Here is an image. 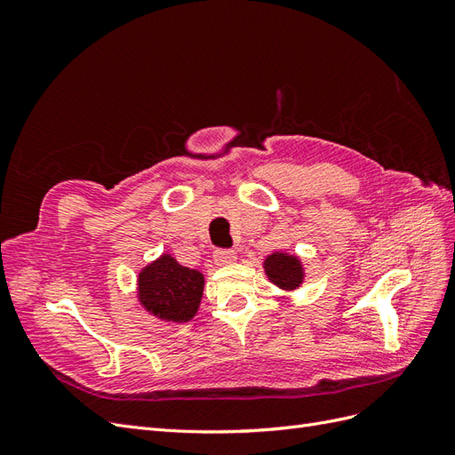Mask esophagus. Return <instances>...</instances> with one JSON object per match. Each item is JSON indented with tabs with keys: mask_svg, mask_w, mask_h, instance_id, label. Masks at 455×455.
Listing matches in <instances>:
<instances>
[{
	"mask_svg": "<svg viewBox=\"0 0 455 455\" xmlns=\"http://www.w3.org/2000/svg\"><path fill=\"white\" fill-rule=\"evenodd\" d=\"M212 258H214V264L216 266H231L233 261L237 259V256H235V252H233V251H216L212 254Z\"/></svg>",
	"mask_w": 455,
	"mask_h": 455,
	"instance_id": "34e87169",
	"label": "esophagus"
}]
</instances>
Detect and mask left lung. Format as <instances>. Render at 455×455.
Instances as JSON below:
<instances>
[{
    "instance_id": "1",
    "label": "left lung",
    "mask_w": 455,
    "mask_h": 455,
    "mask_svg": "<svg viewBox=\"0 0 455 455\" xmlns=\"http://www.w3.org/2000/svg\"><path fill=\"white\" fill-rule=\"evenodd\" d=\"M264 273L269 283H273L283 292H294L306 283V267L298 254L286 251H275L266 256Z\"/></svg>"
}]
</instances>
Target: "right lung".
<instances>
[{"label": "right lung", "mask_w": 455, "mask_h": 455, "mask_svg": "<svg viewBox=\"0 0 455 455\" xmlns=\"http://www.w3.org/2000/svg\"><path fill=\"white\" fill-rule=\"evenodd\" d=\"M204 288V275L178 264L163 252L139 271L136 298L139 304L159 321L182 324L197 315Z\"/></svg>", "instance_id": "right-lung-1"}]
</instances>
